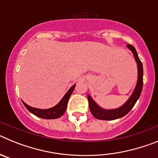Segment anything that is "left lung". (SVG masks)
<instances>
[{"instance_id": "left-lung-1", "label": "left lung", "mask_w": 158, "mask_h": 158, "mask_svg": "<svg viewBox=\"0 0 158 158\" xmlns=\"http://www.w3.org/2000/svg\"><path fill=\"white\" fill-rule=\"evenodd\" d=\"M127 47L133 54L135 62L137 63V67H138V80H137L136 85L128 100L121 107L118 108H114V109H104L96 104V101L92 98V96L88 94L89 109L93 116L97 119L113 120V119L123 117L132 109V107L135 106L137 100H139L141 93H142V86H143V68H142V62L138 56L135 47L131 45H127Z\"/></svg>"}]
</instances>
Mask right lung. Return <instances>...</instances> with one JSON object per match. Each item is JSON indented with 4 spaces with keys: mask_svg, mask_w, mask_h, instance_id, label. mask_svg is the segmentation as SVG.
Listing matches in <instances>:
<instances>
[{
    "mask_svg": "<svg viewBox=\"0 0 158 158\" xmlns=\"http://www.w3.org/2000/svg\"><path fill=\"white\" fill-rule=\"evenodd\" d=\"M75 85H73L70 89L68 90L65 96L62 98V100L58 102V104L54 107H51V108H47V109H40V108H36V107H31V106L27 105L25 102H23V104L26 107L27 110L32 114H34L36 116L40 117L42 118H46V119H54V118H60L65 113V110L67 107V103L69 100V97H70L71 94H72L73 89H74Z\"/></svg>",
    "mask_w": 158,
    "mask_h": 158,
    "instance_id": "obj_1",
    "label": "right lung"
}]
</instances>
